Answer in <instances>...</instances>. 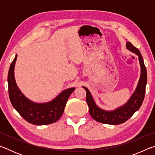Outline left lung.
<instances>
[{
  "mask_svg": "<svg viewBox=\"0 0 155 155\" xmlns=\"http://www.w3.org/2000/svg\"><path fill=\"white\" fill-rule=\"evenodd\" d=\"M126 46L127 49L134 52L138 56L141 67V75L137 88L133 94L132 96L124 105L114 111H104L96 105L88 89L85 87H83L86 91V101L88 104L89 112L90 115L96 121L103 123V124L115 125L125 122L140 108L143 101L147 83V72L143 57L140 51L135 46H133L130 42L127 41Z\"/></svg>",
  "mask_w": 155,
  "mask_h": 155,
  "instance_id": "obj_1",
  "label": "left lung"
}]
</instances>
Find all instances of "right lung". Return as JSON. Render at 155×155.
Returning a JSON list of instances; mask_svg holds the SVG:
<instances>
[{"mask_svg": "<svg viewBox=\"0 0 155 155\" xmlns=\"http://www.w3.org/2000/svg\"><path fill=\"white\" fill-rule=\"evenodd\" d=\"M16 59L17 54L10 65L7 77L9 96L14 108L31 124L46 125L57 122L64 113L68 100L75 88L63 91L53 101L48 103H33L23 95L15 83L14 66Z\"/></svg>", "mask_w": 155, "mask_h": 155, "instance_id": "obj_1", "label": "right lung"}]
</instances>
